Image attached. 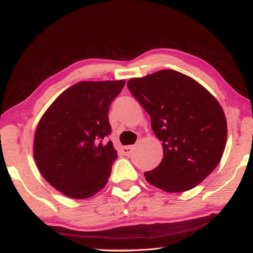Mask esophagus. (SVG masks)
<instances>
[{
  "instance_id": "34e87169",
  "label": "esophagus",
  "mask_w": 253,
  "mask_h": 253,
  "mask_svg": "<svg viewBox=\"0 0 253 253\" xmlns=\"http://www.w3.org/2000/svg\"><path fill=\"white\" fill-rule=\"evenodd\" d=\"M132 151H134V146H124L122 148L123 154H124V155H126V156H129L130 154L132 153Z\"/></svg>"
}]
</instances>
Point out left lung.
<instances>
[{"label":"left lung","instance_id":"8db88e82","mask_svg":"<svg viewBox=\"0 0 253 253\" xmlns=\"http://www.w3.org/2000/svg\"><path fill=\"white\" fill-rule=\"evenodd\" d=\"M128 89L151 116L164 157L145 178L169 193L188 191L211 174L223 155V109L198 81L175 70L132 78Z\"/></svg>","mask_w":253,"mask_h":253}]
</instances>
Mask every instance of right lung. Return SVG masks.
Here are the masks:
<instances>
[{"label":"right lung","instance_id":"obj_1","mask_svg":"<svg viewBox=\"0 0 253 253\" xmlns=\"http://www.w3.org/2000/svg\"><path fill=\"white\" fill-rule=\"evenodd\" d=\"M124 80L81 81L63 91L38 124L33 154L44 179L71 199H87L104 187L117 152L110 135L111 101Z\"/></svg>","mask_w":253,"mask_h":253}]
</instances>
